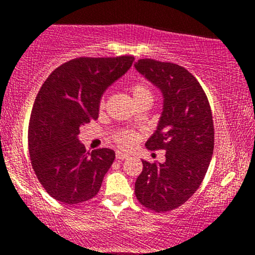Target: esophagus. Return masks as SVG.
Here are the masks:
<instances>
[{
	"mask_svg": "<svg viewBox=\"0 0 255 255\" xmlns=\"http://www.w3.org/2000/svg\"><path fill=\"white\" fill-rule=\"evenodd\" d=\"M126 158H128V154L125 153V152L122 151H116V159H120V160H124Z\"/></svg>",
	"mask_w": 255,
	"mask_h": 255,
	"instance_id": "obj_1",
	"label": "esophagus"
}]
</instances>
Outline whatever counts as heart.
<instances>
[{
  "label": "heart",
  "instance_id": "heart-1",
  "mask_svg": "<svg viewBox=\"0 0 255 255\" xmlns=\"http://www.w3.org/2000/svg\"><path fill=\"white\" fill-rule=\"evenodd\" d=\"M130 92L134 99V98L140 97V96L142 95H147V93H150V91H148V89L145 86V85L134 84L133 86L130 87ZM136 139H137L136 134L133 133L131 130H122L114 136V140H115L116 144L124 148H128L130 147V146H133L134 142L136 141Z\"/></svg>",
  "mask_w": 255,
  "mask_h": 255
}]
</instances>
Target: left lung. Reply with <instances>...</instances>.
<instances>
[{
  "label": "left lung",
  "mask_w": 255,
  "mask_h": 255,
  "mask_svg": "<svg viewBox=\"0 0 255 255\" xmlns=\"http://www.w3.org/2000/svg\"><path fill=\"white\" fill-rule=\"evenodd\" d=\"M135 69L163 95V110L145 146L164 150V163L142 160L136 199L156 212L186 203L203 182L211 162L215 130L211 108L203 87L183 67L142 58Z\"/></svg>",
  "instance_id": "obj_1"
}]
</instances>
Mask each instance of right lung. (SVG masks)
I'll return each instance as SVG.
<instances>
[{"label":"right lung","instance_id":"obj_1","mask_svg":"<svg viewBox=\"0 0 255 255\" xmlns=\"http://www.w3.org/2000/svg\"><path fill=\"white\" fill-rule=\"evenodd\" d=\"M133 61L127 55L74 58L57 67L40 87L28 125L31 164L44 189L61 203H84L99 192L115 152H86L78 135L81 126L98 119L103 93Z\"/></svg>","mask_w":255,"mask_h":255}]
</instances>
